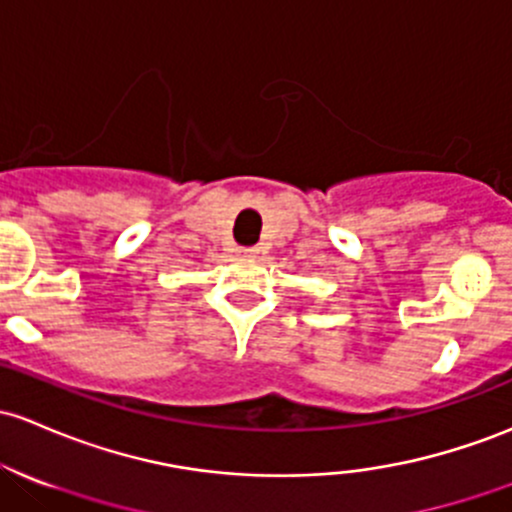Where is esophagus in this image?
<instances>
[{"instance_id": "obj_1", "label": "esophagus", "mask_w": 512, "mask_h": 512, "mask_svg": "<svg viewBox=\"0 0 512 512\" xmlns=\"http://www.w3.org/2000/svg\"><path fill=\"white\" fill-rule=\"evenodd\" d=\"M236 254L241 258H254L258 254V249H254V246H241V249H236Z\"/></svg>"}]
</instances>
